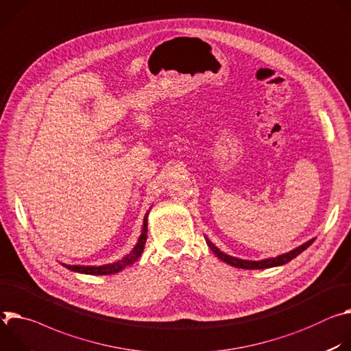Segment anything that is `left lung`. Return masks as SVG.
Returning a JSON list of instances; mask_svg holds the SVG:
<instances>
[{"label":"left lung","instance_id":"obj_1","mask_svg":"<svg viewBox=\"0 0 351 351\" xmlns=\"http://www.w3.org/2000/svg\"><path fill=\"white\" fill-rule=\"evenodd\" d=\"M205 240H206V244L209 245V248L215 252V255H216L220 261H223V262H226V263H228V265H231V266L240 267V269H267V267L282 266V265L290 262L291 259H294L297 255H300L302 251H305L311 244H313L315 239L304 243L302 245H300V247L291 250L290 252L282 254V255H279V256H276V258H267V259H262V261H247V259H240V258L230 256V255L221 252L213 243H210V240H209L208 237H205Z\"/></svg>","mask_w":351,"mask_h":351}]
</instances>
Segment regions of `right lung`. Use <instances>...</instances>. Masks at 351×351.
<instances>
[{
  "mask_svg": "<svg viewBox=\"0 0 351 351\" xmlns=\"http://www.w3.org/2000/svg\"><path fill=\"white\" fill-rule=\"evenodd\" d=\"M147 215H149V212H146V215H145L142 234L139 236V240H138L136 245L123 259L117 261L114 263L101 265V266H84V265H66V263H62V266H65L66 269H69L72 271H77V274H85V275H114V274H119L120 270H123L128 265H132L143 252L145 243H146V239H147Z\"/></svg>",
  "mask_w": 351,
  "mask_h": 351,
  "instance_id": "obj_1",
  "label": "right lung"
}]
</instances>
